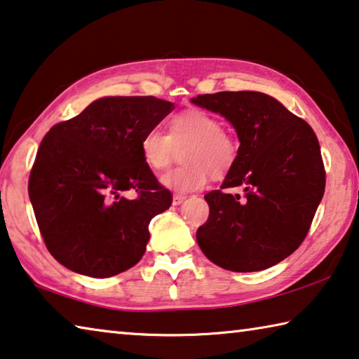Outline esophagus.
Here are the masks:
<instances>
[{
    "mask_svg": "<svg viewBox=\"0 0 359 359\" xmlns=\"http://www.w3.org/2000/svg\"><path fill=\"white\" fill-rule=\"evenodd\" d=\"M186 201V196H181V194H175L173 196V205H180Z\"/></svg>",
    "mask_w": 359,
    "mask_h": 359,
    "instance_id": "esophagus-1",
    "label": "esophagus"
}]
</instances>
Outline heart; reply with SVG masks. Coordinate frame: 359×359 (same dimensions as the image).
Segmentation results:
<instances>
[{"label":"heart","mask_w":359,"mask_h":359,"mask_svg":"<svg viewBox=\"0 0 359 359\" xmlns=\"http://www.w3.org/2000/svg\"><path fill=\"white\" fill-rule=\"evenodd\" d=\"M183 165L162 175L161 183L175 192H192L207 184L210 175L222 180L238 161L240 143L232 132L222 128L218 116L205 109L180 111L167 121V135L151 128L140 140L144 165L158 172L172 163L181 149Z\"/></svg>","instance_id":"obj_1"}]
</instances>
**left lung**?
Here are the masks:
<instances>
[{
    "mask_svg": "<svg viewBox=\"0 0 359 359\" xmlns=\"http://www.w3.org/2000/svg\"><path fill=\"white\" fill-rule=\"evenodd\" d=\"M192 103L219 113L240 140L238 161L221 189L205 196L208 219L197 243L211 262L232 272H257L294 252L325 194L318 138L307 122L261 92H218ZM242 185L244 196L226 193Z\"/></svg>",
    "mask_w": 359,
    "mask_h": 359,
    "instance_id": "1",
    "label": "left lung"
}]
</instances>
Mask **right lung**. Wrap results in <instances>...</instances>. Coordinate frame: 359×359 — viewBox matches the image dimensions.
<instances>
[{"label": "right lung", "instance_id": "add662e5", "mask_svg": "<svg viewBox=\"0 0 359 359\" xmlns=\"http://www.w3.org/2000/svg\"><path fill=\"white\" fill-rule=\"evenodd\" d=\"M173 103L156 97H107L46 133L28 196L46 248L73 272L113 277L146 251L149 222L172 205L140 154V140ZM135 192V199L121 194Z\"/></svg>", "mask_w": 359, "mask_h": 359}]
</instances>
